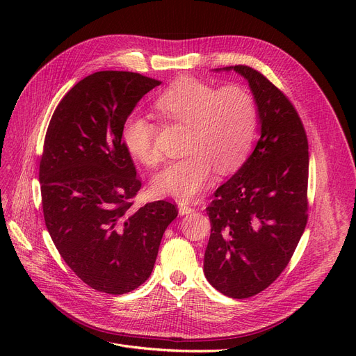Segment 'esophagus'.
I'll return each mask as SVG.
<instances>
[{
	"label": "esophagus",
	"instance_id": "1",
	"mask_svg": "<svg viewBox=\"0 0 356 356\" xmlns=\"http://www.w3.org/2000/svg\"><path fill=\"white\" fill-rule=\"evenodd\" d=\"M195 211V208L192 207V204L186 203V202H179V213L180 215H189Z\"/></svg>",
	"mask_w": 356,
	"mask_h": 356
}]
</instances>
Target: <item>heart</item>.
Segmentation results:
<instances>
[{
	"label": "heart",
	"instance_id": "b5f03b06",
	"mask_svg": "<svg viewBox=\"0 0 356 356\" xmlns=\"http://www.w3.org/2000/svg\"><path fill=\"white\" fill-rule=\"evenodd\" d=\"M154 109L168 124L188 125L184 159L168 164L153 180L159 195L189 200L211 183L215 168L235 172L252 147L258 109L252 93L241 85L215 86L184 76L161 90ZM159 125L149 118L127 115L121 138L127 152L145 165H156L161 154L156 145Z\"/></svg>",
	"mask_w": 356,
	"mask_h": 356
}]
</instances>
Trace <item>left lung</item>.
I'll use <instances>...</instances> for the list:
<instances>
[{
	"label": "left lung",
	"instance_id": "left-lung-1",
	"mask_svg": "<svg viewBox=\"0 0 356 356\" xmlns=\"http://www.w3.org/2000/svg\"><path fill=\"white\" fill-rule=\"evenodd\" d=\"M234 69L254 93L261 137L207 208L211 236L203 271L222 294L248 298L284 271L307 223L309 143L291 101L263 73Z\"/></svg>",
	"mask_w": 356,
	"mask_h": 356
}]
</instances>
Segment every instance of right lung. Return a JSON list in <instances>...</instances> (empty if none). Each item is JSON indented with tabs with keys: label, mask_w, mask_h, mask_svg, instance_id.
I'll return each mask as SVG.
<instances>
[{
	"label": "right lung",
	"mask_w": 356,
	"mask_h": 356,
	"mask_svg": "<svg viewBox=\"0 0 356 356\" xmlns=\"http://www.w3.org/2000/svg\"><path fill=\"white\" fill-rule=\"evenodd\" d=\"M160 83L134 72L92 73L63 97L46 131L39 172L46 228L70 270L106 294L145 282L179 213L167 200L133 208L141 179L121 138L127 115Z\"/></svg>",
	"instance_id": "1"
}]
</instances>
